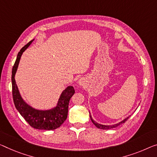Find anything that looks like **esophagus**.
Returning <instances> with one entry per match:
<instances>
[{"mask_svg": "<svg viewBox=\"0 0 157 157\" xmlns=\"http://www.w3.org/2000/svg\"><path fill=\"white\" fill-rule=\"evenodd\" d=\"M78 85H80V86H84L85 85V79H84L83 78H81L78 80Z\"/></svg>", "mask_w": 157, "mask_h": 157, "instance_id": "esophagus-1", "label": "esophagus"}]
</instances>
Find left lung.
<instances>
[{
    "label": "left lung",
    "instance_id": "8db88e82",
    "mask_svg": "<svg viewBox=\"0 0 157 157\" xmlns=\"http://www.w3.org/2000/svg\"><path fill=\"white\" fill-rule=\"evenodd\" d=\"M89 113H90V112H89ZM130 117H131V115L128 116V117H126V119H124V120H122L121 121H120V122H119V123H117V124H114V125H102V124H99V123H98V122H96L95 121H94V120L93 119L92 117H91L90 114V120L92 121L93 124L94 125H95V126L96 127H97L98 128L103 129V130L111 129V128H114L117 127L118 126H119L120 124H124V123H125V121H127V120H128V118H129Z\"/></svg>",
    "mask_w": 157,
    "mask_h": 157
}]
</instances>
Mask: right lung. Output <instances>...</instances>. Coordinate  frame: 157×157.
<instances>
[{"label": "right lung", "mask_w": 157, "mask_h": 157, "mask_svg": "<svg viewBox=\"0 0 157 157\" xmlns=\"http://www.w3.org/2000/svg\"><path fill=\"white\" fill-rule=\"evenodd\" d=\"M33 40L28 43L18 52L13 66L12 71L13 101L17 110L31 127L38 130L50 131L59 128L67 119L69 100L75 93V90L73 86H67L62 92L56 106L50 109L42 110L36 109L26 102V101L21 97L14 77L17 71L21 55L31 44Z\"/></svg>", "instance_id": "add662e5"}]
</instances>
